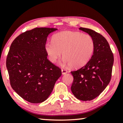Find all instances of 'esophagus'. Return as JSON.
Returning a JSON list of instances; mask_svg holds the SVG:
<instances>
[{
  "label": "esophagus",
  "instance_id": "obj_1",
  "mask_svg": "<svg viewBox=\"0 0 123 123\" xmlns=\"http://www.w3.org/2000/svg\"><path fill=\"white\" fill-rule=\"evenodd\" d=\"M62 74H65L68 73V71L66 69H62Z\"/></svg>",
  "mask_w": 123,
  "mask_h": 123
}]
</instances>
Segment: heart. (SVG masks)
I'll use <instances>...</instances> for the list:
<instances>
[{
    "label": "heart",
    "instance_id": "heart-1",
    "mask_svg": "<svg viewBox=\"0 0 123 123\" xmlns=\"http://www.w3.org/2000/svg\"><path fill=\"white\" fill-rule=\"evenodd\" d=\"M94 48L95 43L90 35L69 31L56 33L53 41L46 42L45 45L50 62H56L63 52V63L74 68L85 65L91 58Z\"/></svg>",
    "mask_w": 123,
    "mask_h": 123
}]
</instances>
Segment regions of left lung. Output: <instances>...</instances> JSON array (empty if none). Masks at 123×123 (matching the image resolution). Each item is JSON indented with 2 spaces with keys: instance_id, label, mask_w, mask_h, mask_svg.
<instances>
[{
  "instance_id": "left-lung-1",
  "label": "left lung",
  "mask_w": 123,
  "mask_h": 123,
  "mask_svg": "<svg viewBox=\"0 0 123 123\" xmlns=\"http://www.w3.org/2000/svg\"><path fill=\"white\" fill-rule=\"evenodd\" d=\"M88 33L95 43L93 55L85 66L71 72L73 82L71 91L77 98L90 101L101 93L111 77L114 56L106 38L100 33L86 28H80Z\"/></svg>"
}]
</instances>
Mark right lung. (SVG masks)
<instances>
[{"instance_id": "obj_1", "label": "right lung", "mask_w": 123, "mask_h": 123, "mask_svg": "<svg viewBox=\"0 0 123 123\" xmlns=\"http://www.w3.org/2000/svg\"><path fill=\"white\" fill-rule=\"evenodd\" d=\"M56 30L33 28L17 37L10 47L6 66L11 87L31 103L46 100L62 75L61 69L48 59L45 49L48 35Z\"/></svg>"}]
</instances>
